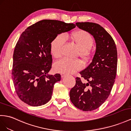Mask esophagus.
Segmentation results:
<instances>
[{
	"label": "esophagus",
	"instance_id": "1",
	"mask_svg": "<svg viewBox=\"0 0 131 131\" xmlns=\"http://www.w3.org/2000/svg\"><path fill=\"white\" fill-rule=\"evenodd\" d=\"M61 78H64L65 76H66V73H61Z\"/></svg>",
	"mask_w": 131,
	"mask_h": 131
}]
</instances>
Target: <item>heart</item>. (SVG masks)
Segmentation results:
<instances>
[{
    "label": "heart",
    "mask_w": 131,
    "mask_h": 131,
    "mask_svg": "<svg viewBox=\"0 0 131 131\" xmlns=\"http://www.w3.org/2000/svg\"><path fill=\"white\" fill-rule=\"evenodd\" d=\"M70 39L79 49V55L83 61L86 62L89 60L92 51L91 47L93 39L90 34L83 30H78L72 32L69 36H63L59 35L56 36L50 43V52L56 59L62 56V48L65 39ZM82 68V63L79 60H71L63 59L57 62L54 69L59 72L72 73L79 71Z\"/></svg>",
    "instance_id": "1"
}]
</instances>
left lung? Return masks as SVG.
I'll return each mask as SVG.
<instances>
[{"label": "left lung", "mask_w": 131, "mask_h": 131, "mask_svg": "<svg viewBox=\"0 0 131 131\" xmlns=\"http://www.w3.org/2000/svg\"><path fill=\"white\" fill-rule=\"evenodd\" d=\"M76 26L91 34L96 49L91 63L80 72V78L70 92V100L83 111H91L101 106L111 91L117 73V51L112 36L101 26L94 23H76Z\"/></svg>", "instance_id": "left-lung-1"}]
</instances>
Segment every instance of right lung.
Returning <instances> with one entry per match:
<instances>
[{
  "label": "right lung",
  "mask_w": 131,
  "mask_h": 131,
  "mask_svg": "<svg viewBox=\"0 0 131 131\" xmlns=\"http://www.w3.org/2000/svg\"><path fill=\"white\" fill-rule=\"evenodd\" d=\"M75 27L73 23L42 20L23 32L15 47L12 73L16 92L22 101L39 106L51 99L61 75L48 74L52 61L50 43L58 34Z\"/></svg>",
  "instance_id": "add662e5"
}]
</instances>
